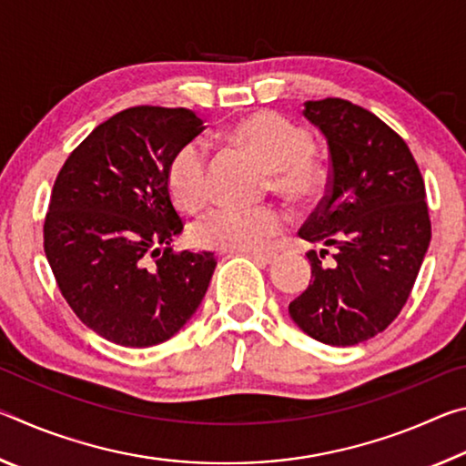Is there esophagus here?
<instances>
[{"instance_id":"1","label":"esophagus","mask_w":466,"mask_h":466,"mask_svg":"<svg viewBox=\"0 0 466 466\" xmlns=\"http://www.w3.org/2000/svg\"><path fill=\"white\" fill-rule=\"evenodd\" d=\"M247 257H250L258 265H273L279 258L278 252H247Z\"/></svg>"}]
</instances>
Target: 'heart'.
Segmentation results:
<instances>
[{
    "label": "heart",
    "instance_id": "obj_1",
    "mask_svg": "<svg viewBox=\"0 0 466 466\" xmlns=\"http://www.w3.org/2000/svg\"><path fill=\"white\" fill-rule=\"evenodd\" d=\"M232 139L250 149L273 175V187L291 199H310L325 185V167L314 157L310 133L278 113H255L234 125ZM172 199L195 211L211 195L208 149L197 141L185 144L172 156L167 170ZM288 218L275 205L238 208L222 205L203 216L193 228V238L205 248L255 252L269 244Z\"/></svg>",
    "mask_w": 466,
    "mask_h": 466
}]
</instances>
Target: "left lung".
<instances>
[{
    "instance_id": "1",
    "label": "left lung",
    "mask_w": 466,
    "mask_h": 466,
    "mask_svg": "<svg viewBox=\"0 0 466 466\" xmlns=\"http://www.w3.org/2000/svg\"><path fill=\"white\" fill-rule=\"evenodd\" d=\"M327 139V197L299 228L312 278L289 317L320 343L347 347L390 325L431 240L425 185L413 154L389 125L350 100L304 102ZM334 250L329 264L321 258Z\"/></svg>"
}]
</instances>
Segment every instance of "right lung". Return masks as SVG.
<instances>
[{
	"label": "right lung",
	"instance_id": "obj_1",
	"mask_svg": "<svg viewBox=\"0 0 466 466\" xmlns=\"http://www.w3.org/2000/svg\"><path fill=\"white\" fill-rule=\"evenodd\" d=\"M205 129L188 108L133 106L100 123L53 185L45 255L63 298L94 333L123 347L177 335L199 309L214 252H172L183 232L167 170Z\"/></svg>",
	"mask_w": 466,
	"mask_h": 466
}]
</instances>
